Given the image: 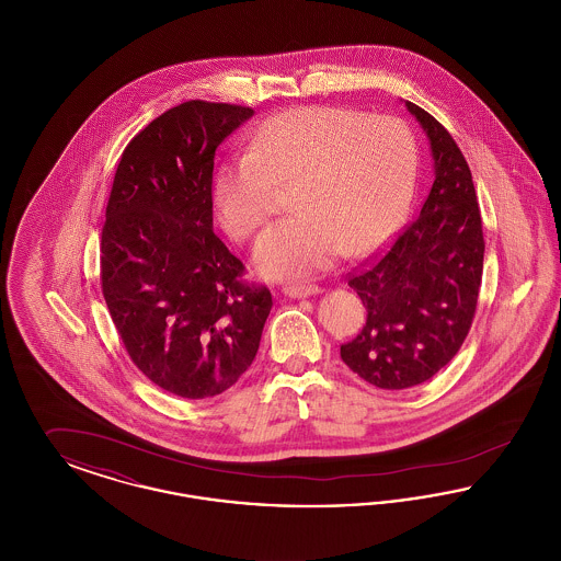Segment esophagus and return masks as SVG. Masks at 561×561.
<instances>
[{
    "label": "esophagus",
    "instance_id": "1",
    "mask_svg": "<svg viewBox=\"0 0 561 561\" xmlns=\"http://www.w3.org/2000/svg\"><path fill=\"white\" fill-rule=\"evenodd\" d=\"M282 293L290 298H307V296H313V294H320V286L316 284H290V286H284Z\"/></svg>",
    "mask_w": 561,
    "mask_h": 561
}]
</instances>
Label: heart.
<instances>
[{
    "instance_id": "obj_1",
    "label": "heart",
    "mask_w": 561,
    "mask_h": 561,
    "mask_svg": "<svg viewBox=\"0 0 561 561\" xmlns=\"http://www.w3.org/2000/svg\"><path fill=\"white\" fill-rule=\"evenodd\" d=\"M419 174V145L398 117L347 107H298L271 117L248 151L214 179V208L225 231L250 240L293 191V218L273 225L254 248L267 277H300L387 240L408 213Z\"/></svg>"
}]
</instances>
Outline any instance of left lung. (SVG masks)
Listing matches in <instances>:
<instances>
[{
	"mask_svg": "<svg viewBox=\"0 0 561 561\" xmlns=\"http://www.w3.org/2000/svg\"><path fill=\"white\" fill-rule=\"evenodd\" d=\"M405 107L427 133L435 181L393 245L348 273L368 318L341 345L348 368L387 391L425 382L458 353L476 318L485 248L465 156L431 113L410 101Z\"/></svg>",
	"mask_w": 561,
	"mask_h": 561,
	"instance_id": "obj_1",
	"label": "left lung"
}]
</instances>
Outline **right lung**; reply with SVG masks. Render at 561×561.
<instances>
[{"label": "right lung", "mask_w": 561, "mask_h": 561, "mask_svg": "<svg viewBox=\"0 0 561 561\" xmlns=\"http://www.w3.org/2000/svg\"><path fill=\"white\" fill-rule=\"evenodd\" d=\"M254 111L188 101L122 153L101 238V284L134 366L163 391L214 398L250 368L273 307L213 231L218 145Z\"/></svg>", "instance_id": "1"}]
</instances>
